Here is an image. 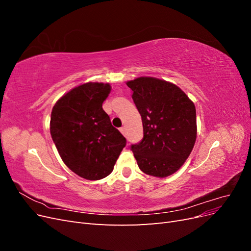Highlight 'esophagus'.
I'll use <instances>...</instances> for the list:
<instances>
[{"instance_id": "obj_1", "label": "esophagus", "mask_w": 251, "mask_h": 251, "mask_svg": "<svg viewBox=\"0 0 251 251\" xmlns=\"http://www.w3.org/2000/svg\"><path fill=\"white\" fill-rule=\"evenodd\" d=\"M120 132L123 133L125 136L126 135V127H125V126H121V127H120Z\"/></svg>"}]
</instances>
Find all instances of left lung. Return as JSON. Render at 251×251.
<instances>
[{
  "instance_id": "left-lung-1",
  "label": "left lung",
  "mask_w": 251,
  "mask_h": 251,
  "mask_svg": "<svg viewBox=\"0 0 251 251\" xmlns=\"http://www.w3.org/2000/svg\"><path fill=\"white\" fill-rule=\"evenodd\" d=\"M141 115L143 138L131 151L139 169L154 177H168L185 162L196 142L194 102L179 87L154 77L126 82Z\"/></svg>"
}]
</instances>
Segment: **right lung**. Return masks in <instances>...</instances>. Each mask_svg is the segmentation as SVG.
<instances>
[{
	"label": "right lung",
	"instance_id": "right-lung-1",
	"mask_svg": "<svg viewBox=\"0 0 251 251\" xmlns=\"http://www.w3.org/2000/svg\"><path fill=\"white\" fill-rule=\"evenodd\" d=\"M110 91L109 83H83L58 100L51 112L50 133L60 158L88 180L110 175L126 144L102 109Z\"/></svg>",
	"mask_w": 251,
	"mask_h": 251
}]
</instances>
